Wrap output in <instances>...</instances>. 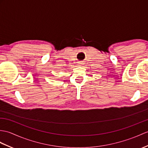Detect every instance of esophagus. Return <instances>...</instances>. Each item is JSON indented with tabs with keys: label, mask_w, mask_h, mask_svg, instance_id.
Listing matches in <instances>:
<instances>
[{
	"label": "esophagus",
	"mask_w": 148,
	"mask_h": 148,
	"mask_svg": "<svg viewBox=\"0 0 148 148\" xmlns=\"http://www.w3.org/2000/svg\"><path fill=\"white\" fill-rule=\"evenodd\" d=\"M82 64H83V63H82V62H78V66H82Z\"/></svg>",
	"instance_id": "esophagus-1"
}]
</instances>
